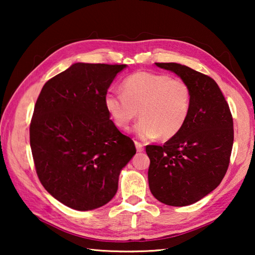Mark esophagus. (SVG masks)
<instances>
[{
    "mask_svg": "<svg viewBox=\"0 0 255 255\" xmlns=\"http://www.w3.org/2000/svg\"><path fill=\"white\" fill-rule=\"evenodd\" d=\"M135 146H136V149H137V152H143L144 150V145L143 144H140V143H138V141H135Z\"/></svg>",
    "mask_w": 255,
    "mask_h": 255,
    "instance_id": "34e87169",
    "label": "esophagus"
}]
</instances>
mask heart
Wrapping results in <instances>:
<instances>
[{
    "mask_svg": "<svg viewBox=\"0 0 255 255\" xmlns=\"http://www.w3.org/2000/svg\"><path fill=\"white\" fill-rule=\"evenodd\" d=\"M103 102L119 129H127L139 111L141 119L133 128L138 138L170 139L187 123L191 90L184 81L169 75L137 72L123 82V93H107Z\"/></svg>",
    "mask_w": 255,
    "mask_h": 255,
    "instance_id": "b5f03b06",
    "label": "heart"
}]
</instances>
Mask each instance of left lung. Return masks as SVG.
Segmentation results:
<instances>
[{
    "label": "left lung",
    "mask_w": 255,
    "mask_h": 255,
    "mask_svg": "<svg viewBox=\"0 0 255 255\" xmlns=\"http://www.w3.org/2000/svg\"><path fill=\"white\" fill-rule=\"evenodd\" d=\"M155 65L189 85L191 106L179 133L163 146H146L149 190L162 204L189 206L217 188L225 176L234 140L233 118L211 77L176 63Z\"/></svg>",
    "instance_id": "left-lung-1"
}]
</instances>
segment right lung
<instances>
[{
	"instance_id": "add662e5",
	"label": "right lung",
	"mask_w": 255,
	"mask_h": 255,
	"mask_svg": "<svg viewBox=\"0 0 255 255\" xmlns=\"http://www.w3.org/2000/svg\"><path fill=\"white\" fill-rule=\"evenodd\" d=\"M127 65L74 63L44 85L30 124V146L41 184L72 209L93 210L118 190L136 148L111 122L105 96Z\"/></svg>"
}]
</instances>
